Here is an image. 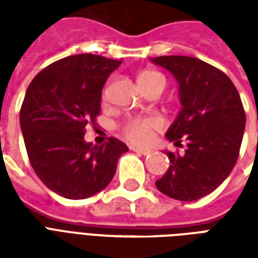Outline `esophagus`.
Listing matches in <instances>:
<instances>
[{
  "mask_svg": "<svg viewBox=\"0 0 258 258\" xmlns=\"http://www.w3.org/2000/svg\"><path fill=\"white\" fill-rule=\"evenodd\" d=\"M131 151L137 152V153H140V155H144V156H148V155H151V149H144V148H137V146H131Z\"/></svg>",
  "mask_w": 258,
  "mask_h": 258,
  "instance_id": "34e87169",
  "label": "esophagus"
}]
</instances>
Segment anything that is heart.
Listing matches in <instances>:
<instances>
[{
	"mask_svg": "<svg viewBox=\"0 0 258 258\" xmlns=\"http://www.w3.org/2000/svg\"><path fill=\"white\" fill-rule=\"evenodd\" d=\"M140 84H162L163 88L166 85V80L162 74L157 72H144L138 79ZM162 127V120L156 116H146V117L128 118L121 127L124 137L134 144H148L153 137V131Z\"/></svg>",
	"mask_w": 258,
	"mask_h": 258,
	"instance_id": "b5f03b06",
	"label": "heart"
}]
</instances>
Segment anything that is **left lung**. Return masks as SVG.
<instances>
[{
  "mask_svg": "<svg viewBox=\"0 0 258 258\" xmlns=\"http://www.w3.org/2000/svg\"><path fill=\"white\" fill-rule=\"evenodd\" d=\"M178 83L181 110L166 133L175 145L186 142L184 155L167 152L170 167L157 179L162 194L194 202L224 182L238 160L246 124L238 90L227 74L192 56H157Z\"/></svg>",
  "mask_w": 258,
  "mask_h": 258,
  "instance_id": "1",
  "label": "left lung"
}]
</instances>
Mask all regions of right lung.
<instances>
[{
  "label": "right lung",
  "mask_w": 258,
  "mask_h": 258,
  "mask_svg": "<svg viewBox=\"0 0 258 258\" xmlns=\"http://www.w3.org/2000/svg\"><path fill=\"white\" fill-rule=\"evenodd\" d=\"M121 60L92 53L59 59L33 79L20 109L26 151L38 178L59 196L85 199L105 189L127 145L85 142L101 113L102 88Z\"/></svg>",
  "instance_id": "right-lung-1"
}]
</instances>
